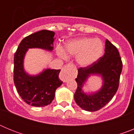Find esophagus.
Here are the masks:
<instances>
[{
	"label": "esophagus",
	"mask_w": 134,
	"mask_h": 134,
	"mask_svg": "<svg viewBox=\"0 0 134 134\" xmlns=\"http://www.w3.org/2000/svg\"><path fill=\"white\" fill-rule=\"evenodd\" d=\"M71 67H72V66H71V64H70L65 65L63 70H62L61 72H60V78L63 82H66V80L68 79V77H69V76H68V74H67V71H68V70L70 69Z\"/></svg>",
	"instance_id": "1"
}]
</instances>
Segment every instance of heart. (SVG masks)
<instances>
[{"label":"heart","mask_w":134,"mask_h":134,"mask_svg":"<svg viewBox=\"0 0 134 134\" xmlns=\"http://www.w3.org/2000/svg\"><path fill=\"white\" fill-rule=\"evenodd\" d=\"M103 44L99 39L81 37L68 41L65 45V52L58 49V54L63 58L67 55L76 57V62L82 67H88L100 58L103 53Z\"/></svg>","instance_id":"obj_1"}]
</instances>
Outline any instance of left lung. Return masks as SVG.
Wrapping results in <instances>:
<instances>
[{
    "instance_id": "8db88e82",
    "label": "left lung",
    "mask_w": 134,
    "mask_h": 134,
    "mask_svg": "<svg viewBox=\"0 0 134 134\" xmlns=\"http://www.w3.org/2000/svg\"><path fill=\"white\" fill-rule=\"evenodd\" d=\"M122 67V61L118 49L107 40L104 55L93 64L78 69L77 78L75 79L77 88L74 93V100L79 107L92 112L107 105L118 91ZM93 74L101 75L104 84L99 91L86 95L81 88L88 76Z\"/></svg>"
}]
</instances>
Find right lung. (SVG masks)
Returning <instances> with one entry per match:
<instances>
[{
	"mask_svg": "<svg viewBox=\"0 0 134 134\" xmlns=\"http://www.w3.org/2000/svg\"><path fill=\"white\" fill-rule=\"evenodd\" d=\"M54 31L42 30L28 35L21 41L14 56L13 80L16 91L23 100L34 107H45L52 103L55 90L62 84L60 70L46 69L37 76H30L23 68L24 57L29 48L53 49Z\"/></svg>",
	"mask_w": 134,
	"mask_h": 134,
	"instance_id": "right-lung-1",
	"label": "right lung"
}]
</instances>
